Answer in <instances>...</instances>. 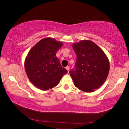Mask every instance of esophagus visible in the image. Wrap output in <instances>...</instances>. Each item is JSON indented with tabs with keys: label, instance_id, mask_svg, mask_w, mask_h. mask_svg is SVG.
<instances>
[{
	"label": "esophagus",
	"instance_id": "1",
	"mask_svg": "<svg viewBox=\"0 0 129 129\" xmlns=\"http://www.w3.org/2000/svg\"><path fill=\"white\" fill-rule=\"evenodd\" d=\"M66 69L67 70V72H69V70H70V67L69 66H67L66 67Z\"/></svg>",
	"mask_w": 129,
	"mask_h": 129
}]
</instances>
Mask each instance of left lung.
I'll return each mask as SVG.
<instances>
[{"label":"left lung","instance_id":"left-lung-1","mask_svg":"<svg viewBox=\"0 0 129 129\" xmlns=\"http://www.w3.org/2000/svg\"><path fill=\"white\" fill-rule=\"evenodd\" d=\"M76 54V69L70 74L75 86L85 92H92L105 82L110 69L109 60L100 47L90 40L73 44Z\"/></svg>","mask_w":129,"mask_h":129}]
</instances>
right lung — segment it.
<instances>
[{"instance_id":"obj_1","label":"right lung","mask_w":129,"mask_h":129,"mask_svg":"<svg viewBox=\"0 0 129 129\" xmlns=\"http://www.w3.org/2000/svg\"><path fill=\"white\" fill-rule=\"evenodd\" d=\"M63 44L53 38L41 40L28 52L24 62L29 80L42 91L52 89L67 73L60 65L56 53Z\"/></svg>"}]
</instances>
